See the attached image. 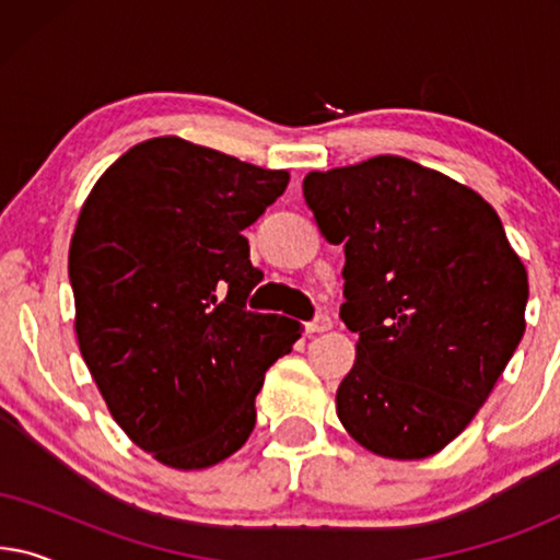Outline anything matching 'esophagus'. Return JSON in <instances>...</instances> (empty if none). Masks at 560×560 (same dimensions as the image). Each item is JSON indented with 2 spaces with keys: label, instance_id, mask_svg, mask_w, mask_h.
<instances>
[{
  "label": "esophagus",
  "instance_id": "1",
  "mask_svg": "<svg viewBox=\"0 0 560 560\" xmlns=\"http://www.w3.org/2000/svg\"><path fill=\"white\" fill-rule=\"evenodd\" d=\"M331 326H334V320L328 318L326 313H318V316L313 318L308 326H305V331H308V334H324V331H328V328H331Z\"/></svg>",
  "mask_w": 560,
  "mask_h": 560
}]
</instances>
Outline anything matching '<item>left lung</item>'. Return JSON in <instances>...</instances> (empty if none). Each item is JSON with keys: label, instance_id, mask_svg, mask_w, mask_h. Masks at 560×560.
<instances>
[{"label": "left lung", "instance_id": "obj_1", "mask_svg": "<svg viewBox=\"0 0 560 560\" xmlns=\"http://www.w3.org/2000/svg\"><path fill=\"white\" fill-rule=\"evenodd\" d=\"M303 196L347 255L341 318L359 343L339 420L380 456L439 454L525 334L527 272L500 217L471 188L395 155L308 173Z\"/></svg>", "mask_w": 560, "mask_h": 560}]
</instances>
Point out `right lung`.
<instances>
[{
	"label": "right lung",
	"mask_w": 560,
	"mask_h": 560,
	"mask_svg": "<svg viewBox=\"0 0 560 560\" xmlns=\"http://www.w3.org/2000/svg\"><path fill=\"white\" fill-rule=\"evenodd\" d=\"M288 180L155 137L127 150L79 213L68 278L83 362L121 431L173 469L244 446L265 372L303 334L293 318L247 311L262 272L242 232Z\"/></svg>",
	"instance_id": "1"
}]
</instances>
